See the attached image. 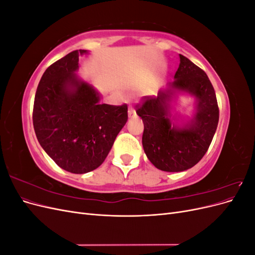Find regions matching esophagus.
<instances>
[{
    "instance_id": "1",
    "label": "esophagus",
    "mask_w": 255,
    "mask_h": 255,
    "mask_svg": "<svg viewBox=\"0 0 255 255\" xmlns=\"http://www.w3.org/2000/svg\"><path fill=\"white\" fill-rule=\"evenodd\" d=\"M135 116H136L135 109H134V107H129V109H128V117L129 118H134Z\"/></svg>"
}]
</instances>
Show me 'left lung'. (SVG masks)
I'll return each mask as SVG.
<instances>
[{"instance_id": "left-lung-1", "label": "left lung", "mask_w": 255, "mask_h": 255, "mask_svg": "<svg viewBox=\"0 0 255 255\" xmlns=\"http://www.w3.org/2000/svg\"><path fill=\"white\" fill-rule=\"evenodd\" d=\"M174 79L169 86L197 98V113L187 127L179 128L172 125L168 110L171 91L160 90L157 97H142L136 105L144 126L145 155L157 169L167 172L184 171L198 164L210 148L219 121L214 87L201 68L180 54Z\"/></svg>"}]
</instances>
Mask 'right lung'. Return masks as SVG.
Here are the masks:
<instances>
[{
    "instance_id": "obj_1",
    "label": "right lung",
    "mask_w": 255,
    "mask_h": 255,
    "mask_svg": "<svg viewBox=\"0 0 255 255\" xmlns=\"http://www.w3.org/2000/svg\"><path fill=\"white\" fill-rule=\"evenodd\" d=\"M75 50L52 64L38 85L33 125L43 150L64 170L86 173L101 165L128 121V105L101 104L98 92L76 78Z\"/></svg>"
}]
</instances>
